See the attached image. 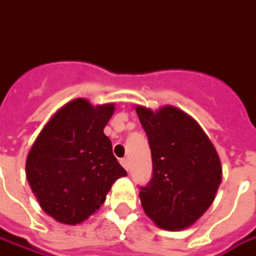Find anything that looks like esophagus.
<instances>
[{"label": "esophagus", "instance_id": "esophagus-1", "mask_svg": "<svg viewBox=\"0 0 256 256\" xmlns=\"http://www.w3.org/2000/svg\"><path fill=\"white\" fill-rule=\"evenodd\" d=\"M120 163H121V166L124 167L126 172L130 170V163H128V158H121V160H120Z\"/></svg>", "mask_w": 256, "mask_h": 256}]
</instances>
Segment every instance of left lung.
Listing matches in <instances>:
<instances>
[{
    "label": "left lung",
    "instance_id": "8db88e82",
    "mask_svg": "<svg viewBox=\"0 0 256 256\" xmlns=\"http://www.w3.org/2000/svg\"><path fill=\"white\" fill-rule=\"evenodd\" d=\"M152 152V180L140 186L145 213L160 228L182 230L208 210L222 182L218 152L199 124L166 106L136 107Z\"/></svg>",
    "mask_w": 256,
    "mask_h": 256
}]
</instances>
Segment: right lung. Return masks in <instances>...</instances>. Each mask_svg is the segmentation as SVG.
Here are the masks:
<instances>
[{"label":"right lung","instance_id":"right-lung-1","mask_svg":"<svg viewBox=\"0 0 256 256\" xmlns=\"http://www.w3.org/2000/svg\"><path fill=\"white\" fill-rule=\"evenodd\" d=\"M114 106L76 98L52 116L26 158V177L44 212L78 224L98 210L111 185L126 176L104 126Z\"/></svg>","mask_w":256,"mask_h":256}]
</instances>
